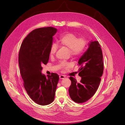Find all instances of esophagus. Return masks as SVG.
<instances>
[{
    "mask_svg": "<svg viewBox=\"0 0 125 125\" xmlns=\"http://www.w3.org/2000/svg\"><path fill=\"white\" fill-rule=\"evenodd\" d=\"M65 77V76L63 75H61L59 76V78H60V80H62V79H64V78Z\"/></svg>",
    "mask_w": 125,
    "mask_h": 125,
    "instance_id": "esophagus-1",
    "label": "esophagus"
}]
</instances>
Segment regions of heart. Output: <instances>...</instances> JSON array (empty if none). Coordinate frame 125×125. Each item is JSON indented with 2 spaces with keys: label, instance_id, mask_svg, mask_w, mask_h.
Here are the masks:
<instances>
[{
  "label": "heart",
  "instance_id": "b5f03b06",
  "mask_svg": "<svg viewBox=\"0 0 125 125\" xmlns=\"http://www.w3.org/2000/svg\"><path fill=\"white\" fill-rule=\"evenodd\" d=\"M60 44L70 50L71 55L77 56L82 54L86 47L87 42L83 38H77L73 33H67L62 36L59 41ZM58 49L56 43H52L50 49V55H54ZM70 66V64L65 62H61L60 66L62 68H67Z\"/></svg>",
  "mask_w": 125,
  "mask_h": 125
}]
</instances>
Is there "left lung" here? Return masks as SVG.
Returning a JSON list of instances; mask_svg holds the SVG:
<instances>
[{"instance_id":"obj_1","label":"left lung","mask_w":125,"mask_h":125,"mask_svg":"<svg viewBox=\"0 0 125 125\" xmlns=\"http://www.w3.org/2000/svg\"><path fill=\"white\" fill-rule=\"evenodd\" d=\"M89 47L78 60L81 66L78 75L81 77L80 83L74 77H70L71 84L69 94L74 102L81 103L88 101L96 92L103 72L102 52L97 41H90Z\"/></svg>"}]
</instances>
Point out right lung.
Listing matches in <instances>:
<instances>
[{
    "label": "right lung",
    "instance_id": "obj_1",
    "mask_svg": "<svg viewBox=\"0 0 125 125\" xmlns=\"http://www.w3.org/2000/svg\"><path fill=\"white\" fill-rule=\"evenodd\" d=\"M54 27L36 29L25 37L19 53V64L24 88L35 102L47 105L54 101L59 77L52 73L46 77L42 74V65L49 61Z\"/></svg>",
    "mask_w": 125,
    "mask_h": 125
}]
</instances>
